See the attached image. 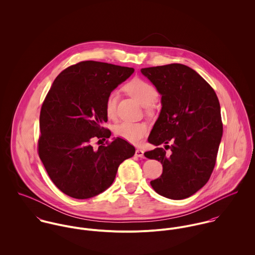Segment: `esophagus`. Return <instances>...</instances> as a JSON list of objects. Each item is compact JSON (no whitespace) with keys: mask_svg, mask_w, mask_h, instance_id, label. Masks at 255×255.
Wrapping results in <instances>:
<instances>
[{"mask_svg":"<svg viewBox=\"0 0 255 255\" xmlns=\"http://www.w3.org/2000/svg\"><path fill=\"white\" fill-rule=\"evenodd\" d=\"M135 156H137L139 158H143L144 157V152L141 149H136L135 150Z\"/></svg>","mask_w":255,"mask_h":255,"instance_id":"esophagus-1","label":"esophagus"}]
</instances>
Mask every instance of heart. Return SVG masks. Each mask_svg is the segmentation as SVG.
<instances>
[{"instance_id": "heart-1", "label": "heart", "mask_w": 255, "mask_h": 255, "mask_svg": "<svg viewBox=\"0 0 255 255\" xmlns=\"http://www.w3.org/2000/svg\"><path fill=\"white\" fill-rule=\"evenodd\" d=\"M125 90L134 97L146 109L150 110L152 105L157 101L159 93L158 90L149 82L141 78H133L125 85ZM105 111L109 118H114L117 112V94L111 92L105 101ZM116 133L131 142L138 144L141 142L148 131V126L145 123H135L124 121L118 124L115 128Z\"/></svg>"}]
</instances>
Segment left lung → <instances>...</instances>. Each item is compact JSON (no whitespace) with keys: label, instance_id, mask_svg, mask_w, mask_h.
<instances>
[{"label":"left lung","instance_id":"obj_1","mask_svg":"<svg viewBox=\"0 0 255 255\" xmlns=\"http://www.w3.org/2000/svg\"><path fill=\"white\" fill-rule=\"evenodd\" d=\"M162 95V110L148 137L157 147L144 153L163 165L151 181L153 189L171 199H184L199 190L214 170L223 133L218 97L211 85L182 64L141 69ZM169 143L171 146H168Z\"/></svg>","mask_w":255,"mask_h":255}]
</instances>
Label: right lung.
<instances>
[{
    "label": "right lung",
    "mask_w": 255,
    "mask_h": 255,
    "mask_svg": "<svg viewBox=\"0 0 255 255\" xmlns=\"http://www.w3.org/2000/svg\"><path fill=\"white\" fill-rule=\"evenodd\" d=\"M134 70L83 61L60 73L40 111L38 155L54 184L65 194L86 199L106 190L121 163L135 148L124 138L93 147L109 138L106 98Z\"/></svg>",
    "instance_id": "right-lung-1"
}]
</instances>
